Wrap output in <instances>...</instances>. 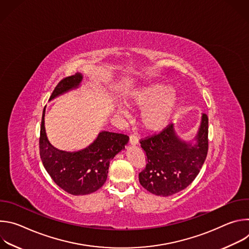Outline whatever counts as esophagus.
<instances>
[{
  "label": "esophagus",
  "mask_w": 249,
  "mask_h": 249,
  "mask_svg": "<svg viewBox=\"0 0 249 249\" xmlns=\"http://www.w3.org/2000/svg\"><path fill=\"white\" fill-rule=\"evenodd\" d=\"M130 144L133 146H136L139 144V139L136 135H131L130 136Z\"/></svg>",
  "instance_id": "34e87169"
}]
</instances>
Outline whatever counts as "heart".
<instances>
[{"instance_id":"1","label":"heart","mask_w":249,"mask_h":249,"mask_svg":"<svg viewBox=\"0 0 249 249\" xmlns=\"http://www.w3.org/2000/svg\"><path fill=\"white\" fill-rule=\"evenodd\" d=\"M176 94L172 87L165 84H153L139 90L133 98V104L143 109L141 123L144 129L158 132L170 122L177 107Z\"/></svg>"}]
</instances>
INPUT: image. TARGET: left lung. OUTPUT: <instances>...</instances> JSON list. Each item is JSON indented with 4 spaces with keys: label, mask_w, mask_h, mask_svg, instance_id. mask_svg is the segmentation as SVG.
<instances>
[{
    "label": "left lung",
    "mask_w": 249,
    "mask_h": 249,
    "mask_svg": "<svg viewBox=\"0 0 249 249\" xmlns=\"http://www.w3.org/2000/svg\"><path fill=\"white\" fill-rule=\"evenodd\" d=\"M208 116L203 114L195 144L177 136L173 124L142 139L141 147L146 153L148 162L146 168L139 173L141 185L162 197L173 195L190 185L208 154Z\"/></svg>",
    "instance_id": "obj_1"
}]
</instances>
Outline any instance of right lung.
Wrapping results in <instances>:
<instances>
[{"instance_id":"add662e5","label":"right lung","mask_w":249,"mask_h":249,"mask_svg":"<svg viewBox=\"0 0 249 249\" xmlns=\"http://www.w3.org/2000/svg\"><path fill=\"white\" fill-rule=\"evenodd\" d=\"M82 74H75L60 81L49 100L71 89L79 88ZM45 107L42 113L39 154L46 171L53 181L72 195H87L98 190L106 181L111 160L128 143L124 134L102 131L89 147L79 152H65L54 148L47 139L44 126Z\"/></svg>"}]
</instances>
